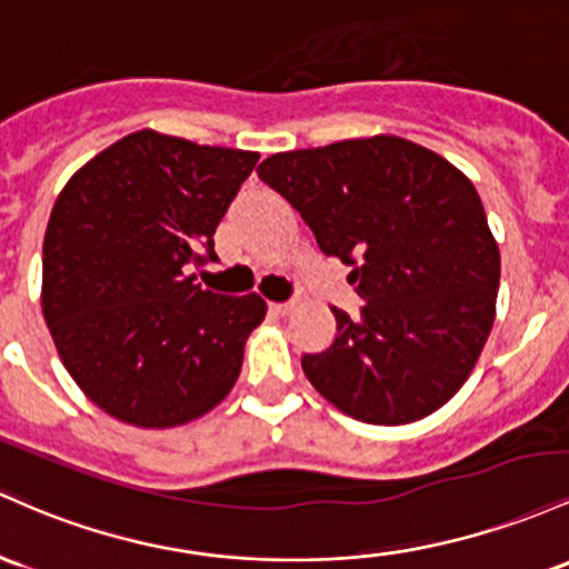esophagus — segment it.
Wrapping results in <instances>:
<instances>
[{"label":"esophagus","mask_w":569,"mask_h":569,"mask_svg":"<svg viewBox=\"0 0 569 569\" xmlns=\"http://www.w3.org/2000/svg\"><path fill=\"white\" fill-rule=\"evenodd\" d=\"M268 311L277 317H287L292 311V303H268Z\"/></svg>","instance_id":"obj_1"}]
</instances>
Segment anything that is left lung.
I'll use <instances>...</instances> for the list:
<instances>
[{
    "mask_svg": "<svg viewBox=\"0 0 569 569\" xmlns=\"http://www.w3.org/2000/svg\"><path fill=\"white\" fill-rule=\"evenodd\" d=\"M258 177L301 212L319 250L352 266L360 319L303 355L306 379L366 425H408L468 381L495 322L500 250L473 182L403 137L277 152Z\"/></svg>",
    "mask_w": 569,
    "mask_h": 569,
    "instance_id": "8db88e82",
    "label": "left lung"
}]
</instances>
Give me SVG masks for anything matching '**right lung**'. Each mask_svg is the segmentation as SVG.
Instances as JSON below:
<instances>
[{
    "label": "right lung",
    "mask_w": 569,
    "mask_h": 569,
    "mask_svg": "<svg viewBox=\"0 0 569 569\" xmlns=\"http://www.w3.org/2000/svg\"><path fill=\"white\" fill-rule=\"evenodd\" d=\"M258 152L152 129L101 150L63 184L42 244V315L63 368L118 422L166 430L231 392L258 292L196 284Z\"/></svg>",
    "instance_id": "right-lung-1"
}]
</instances>
